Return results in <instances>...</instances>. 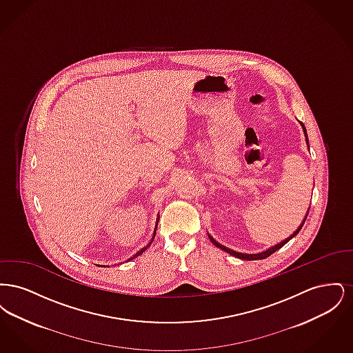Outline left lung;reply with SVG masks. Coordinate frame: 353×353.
<instances>
[{
	"instance_id": "8db88e82",
	"label": "left lung",
	"mask_w": 353,
	"mask_h": 353,
	"mask_svg": "<svg viewBox=\"0 0 353 353\" xmlns=\"http://www.w3.org/2000/svg\"><path fill=\"white\" fill-rule=\"evenodd\" d=\"M303 130H304V134H305V128H304V125H303ZM305 137H307V134H305ZM307 143H308V139H307ZM305 219H307V216H305ZM304 219V221H305ZM304 221L302 222V225L298 228V230L294 233V234L291 235V236H288L287 239H285L283 242H281V243H278V245H275V246H272V248H270L269 250H266V252H259V254H243V252H234V250H230V249H228V248H225V246H222L221 243H219L217 241H214L210 235H209V238H210V241L219 248L221 250H223V252H229V254H232V255H234L236 258H241V259H246V261H256V259H265V258H268L270 256L271 254H274V252H276V250H279L281 248H283L285 243L291 239V238H294L295 235L298 234L299 232H301V229H302L303 225H304Z\"/></svg>"
}]
</instances>
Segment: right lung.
Listing matches in <instances>:
<instances>
[{
    "label": "right lung",
    "instance_id": "1",
    "mask_svg": "<svg viewBox=\"0 0 353 353\" xmlns=\"http://www.w3.org/2000/svg\"><path fill=\"white\" fill-rule=\"evenodd\" d=\"M156 229H157V223H156ZM156 229H154V234H156ZM153 236H154V235H153ZM147 248H148V246H147ZM147 248H144V249H141V250H140V252H136V254H134V256H132V258H131V259H134V258H136V256H137V255H140V254H141V252H145V249H147ZM131 259H130V261H131Z\"/></svg>",
    "mask_w": 353,
    "mask_h": 353
}]
</instances>
